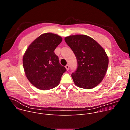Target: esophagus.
Listing matches in <instances>:
<instances>
[{
	"label": "esophagus",
	"mask_w": 130,
	"mask_h": 130,
	"mask_svg": "<svg viewBox=\"0 0 130 130\" xmlns=\"http://www.w3.org/2000/svg\"><path fill=\"white\" fill-rule=\"evenodd\" d=\"M65 68H66V70L68 71V70H69V66L68 65H66L65 66Z\"/></svg>",
	"instance_id": "obj_1"
}]
</instances>
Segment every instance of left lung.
Segmentation results:
<instances>
[{"label": "left lung", "mask_w": 130, "mask_h": 130, "mask_svg": "<svg viewBox=\"0 0 130 130\" xmlns=\"http://www.w3.org/2000/svg\"><path fill=\"white\" fill-rule=\"evenodd\" d=\"M66 44L75 53L78 67L71 77L78 87L91 89L103 79L108 65L104 49L93 39L85 35H70L65 38Z\"/></svg>", "instance_id": "8db88e82"}]
</instances>
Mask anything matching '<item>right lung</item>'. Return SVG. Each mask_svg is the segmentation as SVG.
<instances>
[{"instance_id": "add662e5", "label": "right lung", "mask_w": 130, "mask_h": 130, "mask_svg": "<svg viewBox=\"0 0 130 130\" xmlns=\"http://www.w3.org/2000/svg\"><path fill=\"white\" fill-rule=\"evenodd\" d=\"M62 38L57 34L41 35L28 47L23 59L26 76L35 87L48 90L57 86L66 69L54 51Z\"/></svg>"}]
</instances>
